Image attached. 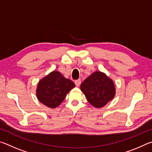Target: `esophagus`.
Here are the masks:
<instances>
[{
  "label": "esophagus",
  "mask_w": 152,
  "mask_h": 152,
  "mask_svg": "<svg viewBox=\"0 0 152 152\" xmlns=\"http://www.w3.org/2000/svg\"><path fill=\"white\" fill-rule=\"evenodd\" d=\"M75 82V84L76 85V86H79L81 84V80L78 79V80H75V82Z\"/></svg>",
  "instance_id": "obj_1"
}]
</instances>
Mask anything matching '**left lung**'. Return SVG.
<instances>
[{
  "instance_id": "obj_1",
  "label": "left lung",
  "mask_w": 152,
  "mask_h": 152,
  "mask_svg": "<svg viewBox=\"0 0 152 152\" xmlns=\"http://www.w3.org/2000/svg\"><path fill=\"white\" fill-rule=\"evenodd\" d=\"M80 89L85 94L87 101L96 108L104 107L115 94L113 80L101 72H95L84 80Z\"/></svg>"
}]
</instances>
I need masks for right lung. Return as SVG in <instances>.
Listing matches in <instances>:
<instances>
[{
    "mask_svg": "<svg viewBox=\"0 0 152 152\" xmlns=\"http://www.w3.org/2000/svg\"><path fill=\"white\" fill-rule=\"evenodd\" d=\"M75 84L58 71H53L39 81L37 88L39 101L50 108L59 106Z\"/></svg>",
    "mask_w": 152,
    "mask_h": 152,
    "instance_id": "right-lung-1",
    "label": "right lung"
}]
</instances>
